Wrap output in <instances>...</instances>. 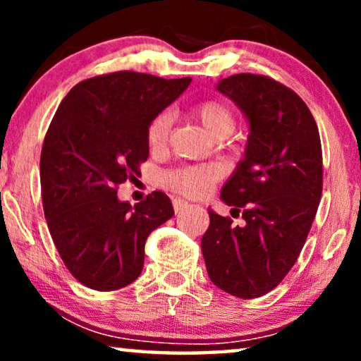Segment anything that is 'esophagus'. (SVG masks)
Segmentation results:
<instances>
[{"instance_id":"1","label":"esophagus","mask_w":361,"mask_h":361,"mask_svg":"<svg viewBox=\"0 0 361 361\" xmlns=\"http://www.w3.org/2000/svg\"><path fill=\"white\" fill-rule=\"evenodd\" d=\"M172 205H174L176 214H180V212H184L185 209H189V204H187V202H184V200H180V199L172 200Z\"/></svg>"}]
</instances>
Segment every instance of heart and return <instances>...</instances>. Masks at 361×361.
Wrapping results in <instances>:
<instances>
[{
	"instance_id": "heart-1",
	"label": "heart",
	"mask_w": 361,
	"mask_h": 361,
	"mask_svg": "<svg viewBox=\"0 0 361 361\" xmlns=\"http://www.w3.org/2000/svg\"><path fill=\"white\" fill-rule=\"evenodd\" d=\"M192 113L214 137L224 140L236 126V115L230 105L221 100H204L192 108ZM171 130V115L162 111L152 118L146 130V142L151 151L166 146ZM220 172L214 166H187L174 169L162 177L164 185L187 197H202L219 180Z\"/></svg>"
}]
</instances>
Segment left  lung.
I'll return each instance as SVG.
<instances>
[{"mask_svg":"<svg viewBox=\"0 0 361 361\" xmlns=\"http://www.w3.org/2000/svg\"><path fill=\"white\" fill-rule=\"evenodd\" d=\"M216 88L250 120L245 159L220 195L245 224L209 210L202 255L216 288L255 299L286 278L307 240L322 197V146L302 98L274 78L236 73Z\"/></svg>","mask_w":361,"mask_h":361,"instance_id":"1","label":"left lung"}]
</instances>
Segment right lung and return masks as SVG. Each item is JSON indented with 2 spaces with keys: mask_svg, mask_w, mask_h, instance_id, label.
<instances>
[{
  "mask_svg": "<svg viewBox=\"0 0 361 361\" xmlns=\"http://www.w3.org/2000/svg\"><path fill=\"white\" fill-rule=\"evenodd\" d=\"M190 82L103 73L77 83L59 105L41 151L42 207L63 264L87 288L116 290L137 279L147 236L174 215L162 192L135 207L116 192L149 156L147 125Z\"/></svg>",
  "mask_w": 361,
  "mask_h": 361,
  "instance_id": "right-lung-1",
  "label": "right lung"
}]
</instances>
